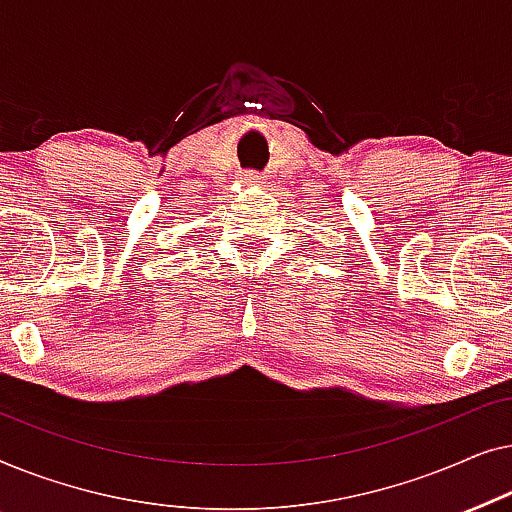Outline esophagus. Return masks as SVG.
I'll return each instance as SVG.
<instances>
[{
	"label": "esophagus",
	"instance_id": "34e87169",
	"mask_svg": "<svg viewBox=\"0 0 512 512\" xmlns=\"http://www.w3.org/2000/svg\"><path fill=\"white\" fill-rule=\"evenodd\" d=\"M240 179H242V184H247V186H258V184H263V177L258 172H242L240 174Z\"/></svg>",
	"mask_w": 512,
	"mask_h": 512
}]
</instances>
